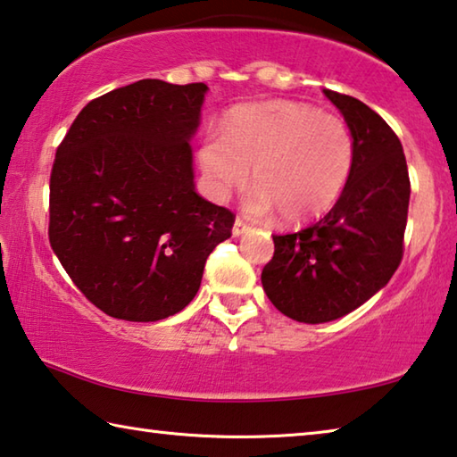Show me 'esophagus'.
I'll list each match as a JSON object with an SVG mask.
<instances>
[{
	"label": "esophagus",
	"mask_w": 457,
	"mask_h": 457,
	"mask_svg": "<svg viewBox=\"0 0 457 457\" xmlns=\"http://www.w3.org/2000/svg\"><path fill=\"white\" fill-rule=\"evenodd\" d=\"M247 229H250V228H247V223H244L242 220H239V218H237V220L234 221V229H231V234H234V236L237 237V236H242V234H245V231H247Z\"/></svg>",
	"instance_id": "esophagus-1"
}]
</instances>
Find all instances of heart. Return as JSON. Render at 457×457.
<instances>
[{
	"instance_id": "obj_1",
	"label": "heart",
	"mask_w": 457,
	"mask_h": 457,
	"mask_svg": "<svg viewBox=\"0 0 457 457\" xmlns=\"http://www.w3.org/2000/svg\"><path fill=\"white\" fill-rule=\"evenodd\" d=\"M197 161L215 199L226 201L250 181L245 197L253 218L280 212L286 221H306L327 213L349 181L354 143L335 114L288 100L237 106L226 133L207 130Z\"/></svg>"
}]
</instances>
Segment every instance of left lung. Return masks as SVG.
<instances>
[{
	"label": "left lung",
	"instance_id": "8db88e82",
	"mask_svg": "<svg viewBox=\"0 0 457 457\" xmlns=\"http://www.w3.org/2000/svg\"><path fill=\"white\" fill-rule=\"evenodd\" d=\"M354 143L349 181L335 207L296 234L274 236L262 270L270 303L292 320H337L385 288L403 258L409 173L391 127L361 100L322 90Z\"/></svg>",
	"mask_w": 457,
	"mask_h": 457
}]
</instances>
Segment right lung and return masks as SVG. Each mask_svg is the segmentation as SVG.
<instances>
[{
    "mask_svg": "<svg viewBox=\"0 0 457 457\" xmlns=\"http://www.w3.org/2000/svg\"><path fill=\"white\" fill-rule=\"evenodd\" d=\"M204 82L138 80L82 108L50 177V245L72 282L112 319L163 320L201 286L234 213L195 191Z\"/></svg>",
    "mask_w": 457,
    "mask_h": 457,
    "instance_id": "obj_1",
    "label": "right lung"
}]
</instances>
